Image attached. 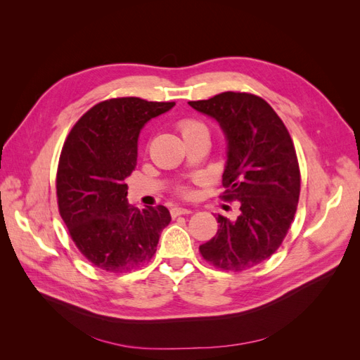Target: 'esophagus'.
Here are the masks:
<instances>
[{
  "label": "esophagus",
  "mask_w": 360,
  "mask_h": 360,
  "mask_svg": "<svg viewBox=\"0 0 360 360\" xmlns=\"http://www.w3.org/2000/svg\"><path fill=\"white\" fill-rule=\"evenodd\" d=\"M189 213H192V210L188 209V207H184V205H174L171 209V214L174 217L180 216V214H189Z\"/></svg>",
  "instance_id": "esophagus-1"
}]
</instances>
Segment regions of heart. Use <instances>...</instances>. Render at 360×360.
<instances>
[{
	"mask_svg": "<svg viewBox=\"0 0 360 360\" xmlns=\"http://www.w3.org/2000/svg\"><path fill=\"white\" fill-rule=\"evenodd\" d=\"M179 130L184 139L198 132H207L205 126L200 122H195V120H183V122L179 123Z\"/></svg>",
	"mask_w": 360,
	"mask_h": 360,
	"instance_id": "1",
	"label": "heart"
}]
</instances>
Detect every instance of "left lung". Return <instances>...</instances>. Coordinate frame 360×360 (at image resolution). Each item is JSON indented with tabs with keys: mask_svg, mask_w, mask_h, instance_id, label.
I'll list each match as a JSON object with an SVG mask.
<instances>
[{
	"mask_svg": "<svg viewBox=\"0 0 360 360\" xmlns=\"http://www.w3.org/2000/svg\"><path fill=\"white\" fill-rule=\"evenodd\" d=\"M189 105L222 129L224 198L240 204L236 221L217 214V233L200 246L201 255L224 270L250 269L276 252L297 209L300 171L291 136L274 108L254 94L226 91Z\"/></svg>",
	"mask_w": 360,
	"mask_h": 360,
	"instance_id": "obj_1",
	"label": "left lung"
}]
</instances>
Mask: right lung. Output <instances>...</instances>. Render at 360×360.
<instances>
[{"label": "right lung", "mask_w": 360, "mask_h": 360, "mask_svg": "<svg viewBox=\"0 0 360 360\" xmlns=\"http://www.w3.org/2000/svg\"><path fill=\"white\" fill-rule=\"evenodd\" d=\"M174 102L120 97L94 105L64 143L58 172V209L81 254L106 271L122 274L155 255L167 207L139 210L127 202L129 177L136 167L141 130Z\"/></svg>", "instance_id": "obj_1"}]
</instances>
